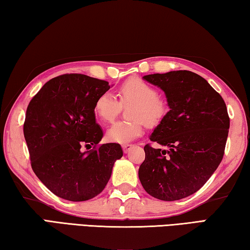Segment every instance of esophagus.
I'll use <instances>...</instances> for the list:
<instances>
[{"instance_id":"obj_1","label":"esophagus","mask_w":250,"mask_h":250,"mask_svg":"<svg viewBox=\"0 0 250 250\" xmlns=\"http://www.w3.org/2000/svg\"><path fill=\"white\" fill-rule=\"evenodd\" d=\"M132 146L133 145H131V143H125V145L122 146V150H124L125 153H126V152L132 149Z\"/></svg>"}]
</instances>
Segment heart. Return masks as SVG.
<instances>
[{
  "label": "heart",
  "mask_w": 250,
  "mask_h": 250,
  "mask_svg": "<svg viewBox=\"0 0 250 250\" xmlns=\"http://www.w3.org/2000/svg\"><path fill=\"white\" fill-rule=\"evenodd\" d=\"M118 100L111 92H104L95 103V113L104 122H112L121 112L122 104H133L130 109V121H118L107 131L108 140L128 143L140 137L146 124L155 126L167 113V104L159 97L156 88L141 78H130L119 88Z\"/></svg>",
  "instance_id": "b5f03b06"
}]
</instances>
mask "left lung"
<instances>
[{
    "mask_svg": "<svg viewBox=\"0 0 250 250\" xmlns=\"http://www.w3.org/2000/svg\"><path fill=\"white\" fill-rule=\"evenodd\" d=\"M166 92L170 111L145 146L139 179L147 194L177 201L197 192L222 162L229 129L226 104L200 75L188 70L145 76Z\"/></svg>",
    "mask_w": 250,
    "mask_h": 250,
    "instance_id": "left-lung-1",
    "label": "left lung"
}]
</instances>
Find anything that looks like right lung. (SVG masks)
Here are the masks:
<instances>
[{
	"label": "right lung",
	"mask_w": 250,
	"mask_h": 250,
	"mask_svg": "<svg viewBox=\"0 0 250 250\" xmlns=\"http://www.w3.org/2000/svg\"><path fill=\"white\" fill-rule=\"evenodd\" d=\"M109 88L105 80L65 74L50 79L29 101L23 131L31 166L58 197L82 202L97 196L124 154L119 143L99 145L104 133L95 103Z\"/></svg>",
	"instance_id": "add662e5"
}]
</instances>
